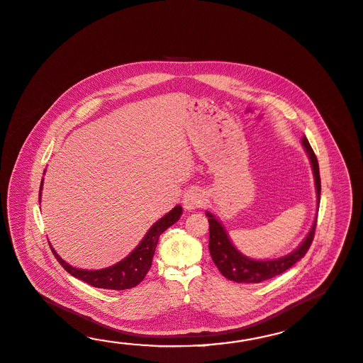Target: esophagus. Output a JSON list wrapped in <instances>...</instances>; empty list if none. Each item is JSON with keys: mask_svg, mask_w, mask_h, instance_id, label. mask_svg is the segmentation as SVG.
<instances>
[{"mask_svg": "<svg viewBox=\"0 0 363 363\" xmlns=\"http://www.w3.org/2000/svg\"><path fill=\"white\" fill-rule=\"evenodd\" d=\"M204 203V196L198 189H191L184 195L182 204L186 211H194L199 208Z\"/></svg>", "mask_w": 363, "mask_h": 363, "instance_id": "obj_1", "label": "esophagus"}]
</instances>
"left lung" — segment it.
Masks as SVG:
<instances>
[{
  "label": "left lung",
  "mask_w": 363,
  "mask_h": 363,
  "mask_svg": "<svg viewBox=\"0 0 363 363\" xmlns=\"http://www.w3.org/2000/svg\"><path fill=\"white\" fill-rule=\"evenodd\" d=\"M302 145L305 147V151L308 155V159L311 162V168L314 173L316 198L319 204L320 190H322L319 164L306 137H302ZM206 215L208 216V223H210L208 247H210L211 258L213 260V263L228 280L234 282H246V284L266 281L268 279H272L274 276L285 272L286 269H289L290 267L294 266L299 259L303 258L311 246V242L314 240L315 228H316V220H318V215H316L314 224L311 226L306 238L293 252L281 258L255 260V259L245 257L242 252L235 249V246L229 240V235L226 233L224 226L221 225L218 218H215V215H212L208 211L206 212Z\"/></svg>",
  "instance_id": "left-lung-1"
}]
</instances>
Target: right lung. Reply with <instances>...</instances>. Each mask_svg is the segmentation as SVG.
Here are the masks:
<instances>
[{"label": "right lung", "mask_w": 363, "mask_h": 363, "mask_svg": "<svg viewBox=\"0 0 363 363\" xmlns=\"http://www.w3.org/2000/svg\"><path fill=\"white\" fill-rule=\"evenodd\" d=\"M44 179V178H43ZM43 179H41L40 191H39V201L41 198V187H43ZM182 215V207L176 206L173 210L169 211L165 216L157 220L153 224L150 230L147 232L145 238L140 241L137 247L130 252L129 255L121 262L116 263L114 266L106 267L103 269H79L70 264H67L62 258L58 257L55 249L50 246L56 257L58 263L64 267L65 271L79 279L82 281L87 282L95 288L111 290H125L137 286L139 282L143 281L147 272L152 266V258L159 237L162 235L169 226L177 223Z\"/></svg>", "instance_id": "1"}]
</instances>
